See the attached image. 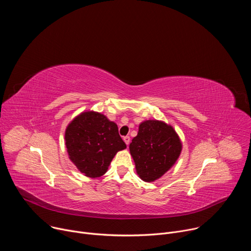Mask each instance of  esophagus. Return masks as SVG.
<instances>
[{
  "instance_id": "obj_1",
  "label": "esophagus",
  "mask_w": 251,
  "mask_h": 251,
  "mask_svg": "<svg viewBox=\"0 0 251 251\" xmlns=\"http://www.w3.org/2000/svg\"><path fill=\"white\" fill-rule=\"evenodd\" d=\"M123 140H124V142L126 143V145H129V144H130V137H129V136L123 137Z\"/></svg>"
}]
</instances>
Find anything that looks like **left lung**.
Returning a JSON list of instances; mask_svg holds the SVG:
<instances>
[{"label": "left lung", "mask_w": 251, "mask_h": 251, "mask_svg": "<svg viewBox=\"0 0 251 251\" xmlns=\"http://www.w3.org/2000/svg\"><path fill=\"white\" fill-rule=\"evenodd\" d=\"M129 149L139 176L145 182H153L176 163L182 151V143L172 126L147 120L140 124Z\"/></svg>", "instance_id": "1"}]
</instances>
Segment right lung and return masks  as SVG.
<instances>
[{"mask_svg": "<svg viewBox=\"0 0 251 251\" xmlns=\"http://www.w3.org/2000/svg\"><path fill=\"white\" fill-rule=\"evenodd\" d=\"M65 145L69 159L89 177L104 175L116 153L126 148L117 125L93 111L71 121L65 130Z\"/></svg>", "mask_w": 251, "mask_h": 251, "instance_id": "obj_1", "label": "right lung"}]
</instances>
